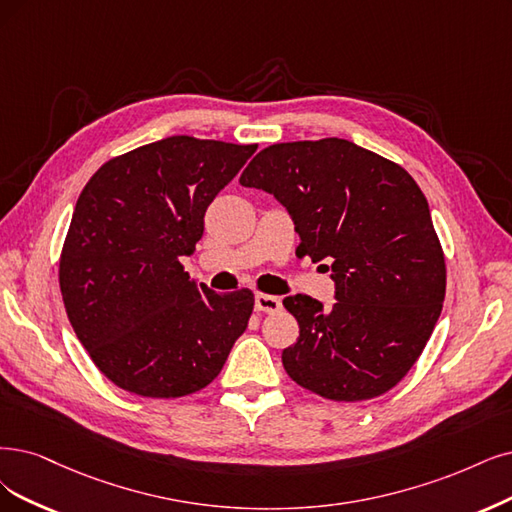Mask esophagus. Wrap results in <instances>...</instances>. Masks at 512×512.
Returning a JSON list of instances; mask_svg holds the SVG:
<instances>
[{
  "label": "esophagus",
  "mask_w": 512,
  "mask_h": 512,
  "mask_svg": "<svg viewBox=\"0 0 512 512\" xmlns=\"http://www.w3.org/2000/svg\"><path fill=\"white\" fill-rule=\"evenodd\" d=\"M282 308V301L274 295L266 293H257L255 295V310L257 312H278Z\"/></svg>",
  "instance_id": "obj_1"
}]
</instances>
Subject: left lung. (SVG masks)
I'll return each instance as SVG.
<instances>
[{"label": "left lung", "mask_w": 512, "mask_h": 512, "mask_svg": "<svg viewBox=\"0 0 512 512\" xmlns=\"http://www.w3.org/2000/svg\"><path fill=\"white\" fill-rule=\"evenodd\" d=\"M240 185L287 208L297 255L329 261L335 304L285 297L297 342L291 380L331 401H367L418 361L445 299V259L426 196L405 168L346 139L270 145Z\"/></svg>", "instance_id": "left-lung-1"}]
</instances>
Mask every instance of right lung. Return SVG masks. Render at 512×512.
<instances>
[{
	"mask_svg": "<svg viewBox=\"0 0 512 512\" xmlns=\"http://www.w3.org/2000/svg\"><path fill=\"white\" fill-rule=\"evenodd\" d=\"M257 145L168 137L103 164L82 189L61 255L69 323L105 377L132 394L177 399L223 369L253 293H215L179 263L204 213Z\"/></svg>",
	"mask_w": 512,
	"mask_h": 512,
	"instance_id": "right-lung-1",
	"label": "right lung"
}]
</instances>
